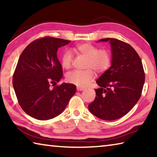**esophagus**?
<instances>
[{
  "instance_id": "1",
  "label": "esophagus",
  "mask_w": 157,
  "mask_h": 157,
  "mask_svg": "<svg viewBox=\"0 0 157 157\" xmlns=\"http://www.w3.org/2000/svg\"><path fill=\"white\" fill-rule=\"evenodd\" d=\"M77 90H78V91H83V90H84V87L78 86V87H77Z\"/></svg>"
}]
</instances>
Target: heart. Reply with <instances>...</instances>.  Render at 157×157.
<instances>
[{
    "label": "heart",
    "instance_id": "heart-1",
    "mask_svg": "<svg viewBox=\"0 0 157 157\" xmlns=\"http://www.w3.org/2000/svg\"><path fill=\"white\" fill-rule=\"evenodd\" d=\"M73 51L78 53L86 58L85 71H75L66 75L68 82L77 86H86L95 78V71L97 73H102L107 70L111 64V56L108 50L98 49L97 46L90 43H83L73 48ZM62 67L68 70L72 66L73 58L71 53L65 52L61 58Z\"/></svg>",
    "mask_w": 157,
    "mask_h": 157
}]
</instances>
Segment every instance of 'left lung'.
<instances>
[{
	"label": "left lung",
	"mask_w": 157,
	"mask_h": 157,
	"mask_svg": "<svg viewBox=\"0 0 157 157\" xmlns=\"http://www.w3.org/2000/svg\"><path fill=\"white\" fill-rule=\"evenodd\" d=\"M108 41L112 52L111 66L97 79L100 88L95 89L96 97L89 109L102 120L113 121L126 115L139 101L145 72L139 55L129 44L113 38L99 41Z\"/></svg>",
	"instance_id": "left-lung-1"
}]
</instances>
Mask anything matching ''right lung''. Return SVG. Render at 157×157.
<instances>
[{"mask_svg": "<svg viewBox=\"0 0 157 157\" xmlns=\"http://www.w3.org/2000/svg\"><path fill=\"white\" fill-rule=\"evenodd\" d=\"M70 42L44 36L31 42L20 55L13 86L22 109L37 120L46 121L59 115L75 94V85H56L63 75L57 51Z\"/></svg>", "mask_w": 157, "mask_h": 157, "instance_id": "obj_1", "label": "right lung"}]
</instances>
